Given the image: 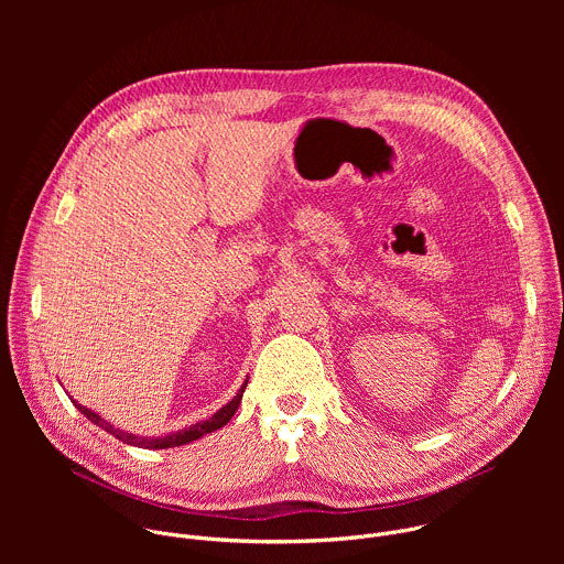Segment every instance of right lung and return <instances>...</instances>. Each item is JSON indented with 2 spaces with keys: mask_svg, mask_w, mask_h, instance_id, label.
Listing matches in <instances>:
<instances>
[{
  "mask_svg": "<svg viewBox=\"0 0 564 564\" xmlns=\"http://www.w3.org/2000/svg\"><path fill=\"white\" fill-rule=\"evenodd\" d=\"M246 386H248V381L240 386V390L236 392V397L229 401V404H225L218 413H214L209 420H203V422H198V424H194V426H189V429H185V431H178V433H170V435H165V437H138V435H131V433H124V431H120V429H116V426H111L109 422H105L100 415H96L94 411H89V409H85V406H79L77 401H75V406L83 411V415L85 417H89L96 426H100V429H105L107 433H111L116 440H120V442H124V444H131V446H140V448H172V446H183V444H189V442H194V440H198V437H203V435H207V433H214V431H218L220 426H225L231 417H234V413H236V409H238V404H240V397H243V392H246Z\"/></svg>",
  "mask_w": 564,
  "mask_h": 564,
  "instance_id": "obj_1",
  "label": "right lung"
}]
</instances>
